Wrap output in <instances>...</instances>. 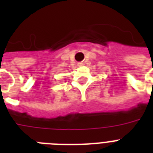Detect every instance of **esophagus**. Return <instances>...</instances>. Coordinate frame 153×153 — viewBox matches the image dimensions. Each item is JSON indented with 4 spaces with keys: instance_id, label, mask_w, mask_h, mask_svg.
Here are the masks:
<instances>
[{
    "instance_id": "esophagus-1",
    "label": "esophagus",
    "mask_w": 153,
    "mask_h": 153,
    "mask_svg": "<svg viewBox=\"0 0 153 153\" xmlns=\"http://www.w3.org/2000/svg\"><path fill=\"white\" fill-rule=\"evenodd\" d=\"M82 65H83V63H82V62H78V66H79V67H81V66H82Z\"/></svg>"
}]
</instances>
